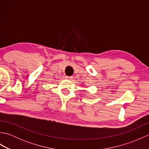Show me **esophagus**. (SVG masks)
<instances>
[{
    "label": "esophagus",
    "instance_id": "34e87169",
    "mask_svg": "<svg viewBox=\"0 0 149 149\" xmlns=\"http://www.w3.org/2000/svg\"><path fill=\"white\" fill-rule=\"evenodd\" d=\"M66 79L67 80H69V81H71L72 79V77H70V76H66V77H65Z\"/></svg>",
    "mask_w": 149,
    "mask_h": 149
}]
</instances>
